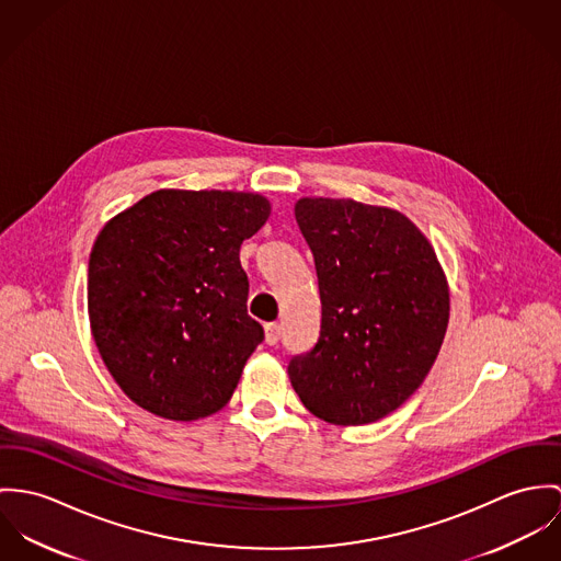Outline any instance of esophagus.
I'll return each mask as SVG.
<instances>
[{
  "instance_id": "1",
  "label": "esophagus",
  "mask_w": 561,
  "mask_h": 561,
  "mask_svg": "<svg viewBox=\"0 0 561 561\" xmlns=\"http://www.w3.org/2000/svg\"><path fill=\"white\" fill-rule=\"evenodd\" d=\"M264 337H266L268 346H275L279 342V337H282V324H277V322L264 324Z\"/></svg>"
}]
</instances>
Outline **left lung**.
<instances>
[{"mask_svg": "<svg viewBox=\"0 0 561 561\" xmlns=\"http://www.w3.org/2000/svg\"><path fill=\"white\" fill-rule=\"evenodd\" d=\"M299 230L320 290V335L288 376L311 415L335 426L382 420L424 382L440 351L449 290L435 250L398 210L301 197Z\"/></svg>", "mask_w": 561, "mask_h": 561, "instance_id": "8db88e82", "label": "left lung"}]
</instances>
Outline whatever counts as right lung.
Instances as JSON below:
<instances>
[{"mask_svg": "<svg viewBox=\"0 0 561 561\" xmlns=\"http://www.w3.org/2000/svg\"><path fill=\"white\" fill-rule=\"evenodd\" d=\"M268 215L257 193L161 188L101 230L88 264L90 327L135 404L176 422L228 404L264 340L239 251Z\"/></svg>", "mask_w": 561, "mask_h": 561, "instance_id": "right-lung-1", "label": "right lung"}]
</instances>
